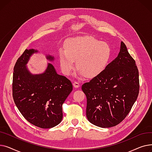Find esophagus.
<instances>
[{
    "label": "esophagus",
    "instance_id": "1",
    "mask_svg": "<svg viewBox=\"0 0 152 152\" xmlns=\"http://www.w3.org/2000/svg\"><path fill=\"white\" fill-rule=\"evenodd\" d=\"M79 86H80V83L78 81H75L73 83V86L75 87V88H77V87H79Z\"/></svg>",
    "mask_w": 152,
    "mask_h": 152
}]
</instances>
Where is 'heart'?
Wrapping results in <instances>:
<instances>
[{"mask_svg":"<svg viewBox=\"0 0 152 152\" xmlns=\"http://www.w3.org/2000/svg\"><path fill=\"white\" fill-rule=\"evenodd\" d=\"M111 57L110 47L106 42L89 36L70 39L66 44V50L60 52L62 71L69 75L76 61V66L81 75L87 77L99 75L105 69Z\"/></svg>","mask_w":152,"mask_h":152,"instance_id":"heart-1","label":"heart"}]
</instances>
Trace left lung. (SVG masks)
I'll list each match as a JSON object with an SVG mask.
<instances>
[{
	"label": "left lung",
	"instance_id": "8db88e82",
	"mask_svg": "<svg viewBox=\"0 0 152 152\" xmlns=\"http://www.w3.org/2000/svg\"><path fill=\"white\" fill-rule=\"evenodd\" d=\"M139 71L123 42L118 56L99 75L82 85L86 116L93 124L113 127L129 114L139 92Z\"/></svg>",
	"mask_w": 152,
	"mask_h": 152
}]
</instances>
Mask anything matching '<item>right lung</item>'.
Returning a JSON list of instances; mask_svg holds the SVG:
<instances>
[{
  "mask_svg": "<svg viewBox=\"0 0 152 152\" xmlns=\"http://www.w3.org/2000/svg\"><path fill=\"white\" fill-rule=\"evenodd\" d=\"M37 51L26 49L14 66L12 95L16 106L31 124L42 129L58 125L63 118L62 105L73 90L71 82L58 75L49 63L45 73L33 75L26 65ZM47 59L53 60L51 56Z\"/></svg>",
  "mask_w": 152,
  "mask_h": 152,
  "instance_id": "obj_1",
  "label": "right lung"
}]
</instances>
